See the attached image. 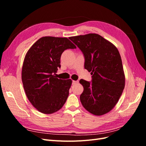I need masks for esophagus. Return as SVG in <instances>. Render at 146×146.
I'll list each match as a JSON object with an SVG mask.
<instances>
[{"mask_svg": "<svg viewBox=\"0 0 146 146\" xmlns=\"http://www.w3.org/2000/svg\"><path fill=\"white\" fill-rule=\"evenodd\" d=\"M77 83H78V81H75V80L72 81V85H76Z\"/></svg>", "mask_w": 146, "mask_h": 146, "instance_id": "esophagus-1", "label": "esophagus"}]
</instances>
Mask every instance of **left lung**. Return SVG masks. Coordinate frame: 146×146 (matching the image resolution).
<instances>
[{
	"label": "left lung",
	"instance_id": "obj_1",
	"mask_svg": "<svg viewBox=\"0 0 146 146\" xmlns=\"http://www.w3.org/2000/svg\"><path fill=\"white\" fill-rule=\"evenodd\" d=\"M85 56V68L92 75V83L81 79L83 107L102 116L115 107L125 87V74L117 47L96 33L69 37Z\"/></svg>",
	"mask_w": 146,
	"mask_h": 146
}]
</instances>
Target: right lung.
<instances>
[{
	"instance_id": "obj_1",
	"label": "right lung",
	"mask_w": 146,
	"mask_h": 146,
	"mask_svg": "<svg viewBox=\"0 0 146 146\" xmlns=\"http://www.w3.org/2000/svg\"><path fill=\"white\" fill-rule=\"evenodd\" d=\"M76 46L67 38L44 36L31 46L22 68V81L30 102L44 114L58 111L65 104L71 79L56 78L60 58L68 48Z\"/></svg>"
}]
</instances>
